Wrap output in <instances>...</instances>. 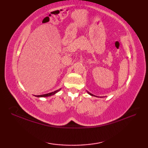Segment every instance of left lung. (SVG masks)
<instances>
[{"instance_id":"left-lung-1","label":"left lung","mask_w":148,"mask_h":148,"mask_svg":"<svg viewBox=\"0 0 148 148\" xmlns=\"http://www.w3.org/2000/svg\"><path fill=\"white\" fill-rule=\"evenodd\" d=\"M87 93H88V94H89V95H92V96H95V95H93V94H92V93H90V92H87Z\"/></svg>"}]
</instances>
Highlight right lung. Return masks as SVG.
<instances>
[{"label": "right lung", "instance_id": "add662e5", "mask_svg": "<svg viewBox=\"0 0 148 148\" xmlns=\"http://www.w3.org/2000/svg\"><path fill=\"white\" fill-rule=\"evenodd\" d=\"M60 90H61V89L58 90H56V91H55V92H51V93H47V94H45V95H37V96H36V97H49V96H51V95H55V93H56L57 92H58Z\"/></svg>", "mask_w": 148, "mask_h": 148}]
</instances>
